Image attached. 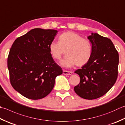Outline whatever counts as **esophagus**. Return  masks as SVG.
<instances>
[{"mask_svg":"<svg viewBox=\"0 0 125 125\" xmlns=\"http://www.w3.org/2000/svg\"><path fill=\"white\" fill-rule=\"evenodd\" d=\"M73 72H69V71H66V70H63V74L64 75H72Z\"/></svg>","mask_w":125,"mask_h":125,"instance_id":"1","label":"esophagus"}]
</instances>
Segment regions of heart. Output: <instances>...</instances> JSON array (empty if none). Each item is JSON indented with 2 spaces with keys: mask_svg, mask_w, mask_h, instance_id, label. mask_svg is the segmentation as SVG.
I'll use <instances>...</instances> for the list:
<instances>
[{
  "mask_svg": "<svg viewBox=\"0 0 125 125\" xmlns=\"http://www.w3.org/2000/svg\"><path fill=\"white\" fill-rule=\"evenodd\" d=\"M58 40L50 44L49 50L55 60H60L65 51L67 56L60 63L63 67H71L75 64L82 67L89 62L92 46L88 40L74 32L68 31L61 34Z\"/></svg>",
  "mask_w": 125,
  "mask_h": 125,
  "instance_id": "1",
  "label": "heart"
}]
</instances>
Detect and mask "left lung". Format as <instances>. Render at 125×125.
<instances>
[{"label":"left lung","instance_id":"left-lung-1","mask_svg":"<svg viewBox=\"0 0 125 125\" xmlns=\"http://www.w3.org/2000/svg\"><path fill=\"white\" fill-rule=\"evenodd\" d=\"M88 39L92 43V56L86 64L75 72L80 82L74 90L82 98L93 100L106 94L115 83L119 53L108 38L92 33Z\"/></svg>","mask_w":125,"mask_h":125}]
</instances>
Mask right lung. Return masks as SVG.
Here are the masks:
<instances>
[{"label":"right lung","mask_w":125,"mask_h":125,"mask_svg":"<svg viewBox=\"0 0 125 125\" xmlns=\"http://www.w3.org/2000/svg\"><path fill=\"white\" fill-rule=\"evenodd\" d=\"M57 31L36 28L17 38L7 58L10 82L26 98L38 100L50 93L62 68L55 62L50 44Z\"/></svg>","instance_id":"1"}]
</instances>
